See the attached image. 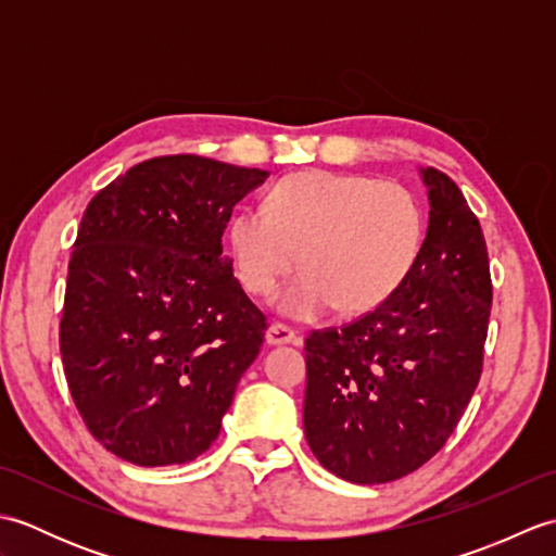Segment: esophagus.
<instances>
[{"label":"esophagus","instance_id":"esophagus-1","mask_svg":"<svg viewBox=\"0 0 556 556\" xmlns=\"http://www.w3.org/2000/svg\"><path fill=\"white\" fill-rule=\"evenodd\" d=\"M265 339H267L269 346L296 344V341H299V339H296V332H293V329H289L287 325H281V323H271V325L267 327Z\"/></svg>","mask_w":556,"mask_h":556}]
</instances>
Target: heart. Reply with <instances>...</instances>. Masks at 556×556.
Returning <instances> with one entry per match:
<instances>
[{
    "label": "heart",
    "mask_w": 556,
    "mask_h": 556,
    "mask_svg": "<svg viewBox=\"0 0 556 556\" xmlns=\"http://www.w3.org/2000/svg\"><path fill=\"white\" fill-rule=\"evenodd\" d=\"M425 239V215L406 186L363 174L308 169L289 174L267 195V210L243 207L227 241L236 277L253 296H277V311L315 320L332 308L361 315L404 287Z\"/></svg>",
    "instance_id": "b5f03b06"
}]
</instances>
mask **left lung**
Instances as JSON below:
<instances>
[{"instance_id": "8db88e82", "label": "left lung", "mask_w": 556, "mask_h": 556, "mask_svg": "<svg viewBox=\"0 0 556 556\" xmlns=\"http://www.w3.org/2000/svg\"><path fill=\"white\" fill-rule=\"evenodd\" d=\"M430 219L410 277L380 308L305 339L303 428L341 480L380 485L430 460L482 372L492 281L485 236L446 174L420 169Z\"/></svg>"}]
</instances>
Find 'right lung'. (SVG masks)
<instances>
[{"mask_svg":"<svg viewBox=\"0 0 556 556\" xmlns=\"http://www.w3.org/2000/svg\"><path fill=\"white\" fill-rule=\"evenodd\" d=\"M269 172L198 155L136 164L83 212L59 351L90 434L128 464H188L217 440L265 315L222 236Z\"/></svg>","mask_w":556,"mask_h":556,"instance_id":"add662e5","label":"right lung"}]
</instances>
